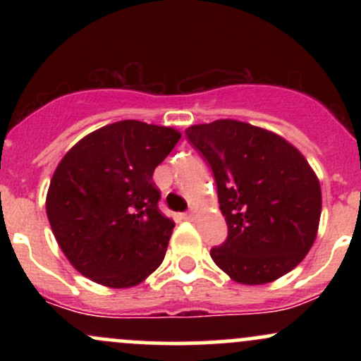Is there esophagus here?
<instances>
[{
    "mask_svg": "<svg viewBox=\"0 0 361 361\" xmlns=\"http://www.w3.org/2000/svg\"><path fill=\"white\" fill-rule=\"evenodd\" d=\"M195 215H197V214H195V210H190V212L185 214V217L188 219V221H192V219H195Z\"/></svg>",
    "mask_w": 361,
    "mask_h": 361,
    "instance_id": "1",
    "label": "esophagus"
}]
</instances>
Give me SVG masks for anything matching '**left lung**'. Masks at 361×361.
Here are the masks:
<instances>
[{
    "label": "left lung",
    "mask_w": 361,
    "mask_h": 361,
    "mask_svg": "<svg viewBox=\"0 0 361 361\" xmlns=\"http://www.w3.org/2000/svg\"><path fill=\"white\" fill-rule=\"evenodd\" d=\"M214 171L226 243L210 250L234 281L263 285L292 271L317 238L322 197L302 152L275 132L233 118L186 128Z\"/></svg>",
    "instance_id": "8db88e82"
}]
</instances>
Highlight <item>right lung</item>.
Returning <instances> with one entry per match:
<instances>
[{"label": "right lung", "instance_id": "right-lung-1", "mask_svg": "<svg viewBox=\"0 0 361 361\" xmlns=\"http://www.w3.org/2000/svg\"><path fill=\"white\" fill-rule=\"evenodd\" d=\"M181 132L120 120L85 135L54 171L45 210L57 244L86 279L139 285L163 263L175 222L152 181Z\"/></svg>", "mask_w": 361, "mask_h": 361}]
</instances>
